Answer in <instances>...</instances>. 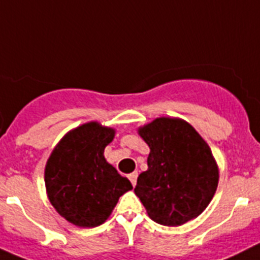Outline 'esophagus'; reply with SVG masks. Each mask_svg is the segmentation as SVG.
<instances>
[{"mask_svg": "<svg viewBox=\"0 0 260 260\" xmlns=\"http://www.w3.org/2000/svg\"><path fill=\"white\" fill-rule=\"evenodd\" d=\"M137 178H138V173H137V172H134V173H130V174H128V180L132 181L133 186L137 185Z\"/></svg>", "mask_w": 260, "mask_h": 260, "instance_id": "obj_1", "label": "esophagus"}]
</instances>
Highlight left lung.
Masks as SVG:
<instances>
[{
	"label": "left lung",
	"instance_id": "1",
	"mask_svg": "<svg viewBox=\"0 0 260 260\" xmlns=\"http://www.w3.org/2000/svg\"><path fill=\"white\" fill-rule=\"evenodd\" d=\"M138 134L150 147L148 169L139 174L135 194L153 221L180 226L198 217L215 195L219 167L210 146L181 118L158 117Z\"/></svg>",
	"mask_w": 260,
	"mask_h": 260
}]
</instances>
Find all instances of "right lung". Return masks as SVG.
<instances>
[{"instance_id":"obj_1","label":"right lung","mask_w":260,"mask_h":260,"mask_svg":"<svg viewBox=\"0 0 260 260\" xmlns=\"http://www.w3.org/2000/svg\"><path fill=\"white\" fill-rule=\"evenodd\" d=\"M116 130L98 121L66 133L45 165V189L54 210L71 224L93 228L107 221L132 182L105 160Z\"/></svg>"}]
</instances>
